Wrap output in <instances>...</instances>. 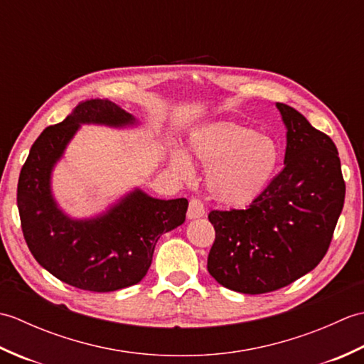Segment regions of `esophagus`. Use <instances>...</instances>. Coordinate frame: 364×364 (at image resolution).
<instances>
[{
    "label": "esophagus",
    "instance_id": "34e87169",
    "mask_svg": "<svg viewBox=\"0 0 364 364\" xmlns=\"http://www.w3.org/2000/svg\"><path fill=\"white\" fill-rule=\"evenodd\" d=\"M203 215H205L203 203L200 202L198 198H192L189 202V208H188V218L189 219H198V218H203Z\"/></svg>",
    "mask_w": 364,
    "mask_h": 364
}]
</instances>
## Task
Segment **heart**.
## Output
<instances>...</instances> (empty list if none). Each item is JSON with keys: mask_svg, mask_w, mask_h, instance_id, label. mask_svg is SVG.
Masks as SVG:
<instances>
[{"mask_svg": "<svg viewBox=\"0 0 364 364\" xmlns=\"http://www.w3.org/2000/svg\"><path fill=\"white\" fill-rule=\"evenodd\" d=\"M189 146L208 168L211 197L227 208H242L258 200L272 183L282 159L275 139L228 120L196 129ZM170 166L181 176L192 175V161L180 146L170 150Z\"/></svg>", "mask_w": 364, "mask_h": 364, "instance_id": "1", "label": "heart"}]
</instances>
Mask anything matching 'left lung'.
<instances>
[{
	"mask_svg": "<svg viewBox=\"0 0 364 364\" xmlns=\"http://www.w3.org/2000/svg\"><path fill=\"white\" fill-rule=\"evenodd\" d=\"M286 127L284 168L247 210L211 211L208 272L242 294L277 291L319 264L343 211L346 184L333 141L294 107L277 103Z\"/></svg>",
	"mask_w": 364,
	"mask_h": 364,
	"instance_id": "obj_1",
	"label": "left lung"
}]
</instances>
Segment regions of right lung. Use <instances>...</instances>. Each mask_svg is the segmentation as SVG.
<instances>
[{
  "mask_svg": "<svg viewBox=\"0 0 364 364\" xmlns=\"http://www.w3.org/2000/svg\"><path fill=\"white\" fill-rule=\"evenodd\" d=\"M81 125L134 128L139 120L109 100H87L58 125L43 129L21 167L17 205L25 241L36 261L60 282L94 292L139 283L162 233L186 219L188 200H161L134 188L106 211L76 219L56 202L54 166Z\"/></svg>",
  "mask_w": 364,
  "mask_h": 364,
  "instance_id": "1",
  "label": "right lung"
}]
</instances>
